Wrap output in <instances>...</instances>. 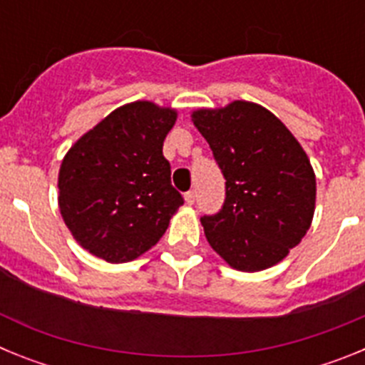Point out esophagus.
<instances>
[{
  "mask_svg": "<svg viewBox=\"0 0 365 365\" xmlns=\"http://www.w3.org/2000/svg\"><path fill=\"white\" fill-rule=\"evenodd\" d=\"M185 201L188 202V205H193V202H195V192H193V190L185 193Z\"/></svg>",
  "mask_w": 365,
  "mask_h": 365,
  "instance_id": "esophagus-1",
  "label": "esophagus"
}]
</instances>
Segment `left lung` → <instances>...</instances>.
Listing matches in <instances>:
<instances>
[{"mask_svg": "<svg viewBox=\"0 0 365 365\" xmlns=\"http://www.w3.org/2000/svg\"><path fill=\"white\" fill-rule=\"evenodd\" d=\"M192 122L227 179L222 208L201 217L210 247L243 272L279 263L314 215L316 177L307 153L276 115L254 102L197 109Z\"/></svg>", "mask_w": 365, "mask_h": 365, "instance_id": "obj_1", "label": "left lung"}]
</instances>
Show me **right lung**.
Listing matches in <instances>:
<instances>
[{"label":"right lung","mask_w":365,"mask_h":365,"mask_svg":"<svg viewBox=\"0 0 365 365\" xmlns=\"http://www.w3.org/2000/svg\"><path fill=\"white\" fill-rule=\"evenodd\" d=\"M175 120V109L137 100L109 113L66 153L58 173V206L89 254L125 263L164 235L185 202L163 155Z\"/></svg>","instance_id":"obj_1"}]
</instances>
